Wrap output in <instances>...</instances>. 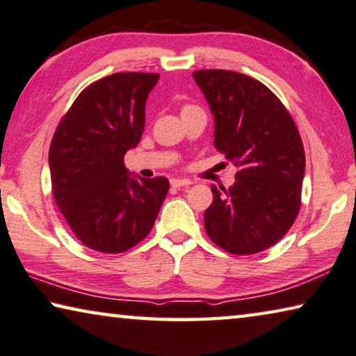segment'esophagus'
<instances>
[{
	"instance_id": "34e87169",
	"label": "esophagus",
	"mask_w": 356,
	"mask_h": 356,
	"mask_svg": "<svg viewBox=\"0 0 356 356\" xmlns=\"http://www.w3.org/2000/svg\"><path fill=\"white\" fill-rule=\"evenodd\" d=\"M190 184H192V180H188V179H171V185L176 188L187 187V185H190Z\"/></svg>"
}]
</instances>
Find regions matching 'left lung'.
<instances>
[{"label": "left lung", "instance_id": "1", "mask_svg": "<svg viewBox=\"0 0 356 356\" xmlns=\"http://www.w3.org/2000/svg\"><path fill=\"white\" fill-rule=\"evenodd\" d=\"M193 78L214 116V147L235 164V184L212 185L204 229L217 246L246 256L277 243L300 208L305 153L293 118L267 86L230 70Z\"/></svg>", "mask_w": 356, "mask_h": 356}]
</instances>
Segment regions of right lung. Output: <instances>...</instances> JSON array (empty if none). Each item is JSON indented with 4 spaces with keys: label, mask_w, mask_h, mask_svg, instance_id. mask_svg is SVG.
<instances>
[{
    "label": "right lung",
    "mask_w": 356,
    "mask_h": 356,
    "mask_svg": "<svg viewBox=\"0 0 356 356\" xmlns=\"http://www.w3.org/2000/svg\"><path fill=\"white\" fill-rule=\"evenodd\" d=\"M158 73H113L78 95L49 148L52 193L83 245L124 252L150 233L169 190L166 177L129 176L127 150L139 144L145 102Z\"/></svg>",
    "instance_id": "obj_1"
}]
</instances>
